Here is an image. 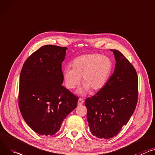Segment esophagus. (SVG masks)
<instances>
[{"label": "esophagus", "instance_id": "obj_1", "mask_svg": "<svg viewBox=\"0 0 155 155\" xmlns=\"http://www.w3.org/2000/svg\"><path fill=\"white\" fill-rule=\"evenodd\" d=\"M84 103V100L82 99V98H79L78 101V105H81Z\"/></svg>", "mask_w": 155, "mask_h": 155}]
</instances>
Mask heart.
I'll use <instances>...</instances> for the list:
<instances>
[{
	"instance_id": "b5f03b06",
	"label": "heart",
	"mask_w": 155,
	"mask_h": 155,
	"mask_svg": "<svg viewBox=\"0 0 155 155\" xmlns=\"http://www.w3.org/2000/svg\"><path fill=\"white\" fill-rule=\"evenodd\" d=\"M72 67L63 69L62 75L66 87L73 89L81 81L83 87L78 93L86 94L90 90L92 92L101 90L106 84L112 69V62L106 56L97 54L78 56L72 62Z\"/></svg>"
}]
</instances>
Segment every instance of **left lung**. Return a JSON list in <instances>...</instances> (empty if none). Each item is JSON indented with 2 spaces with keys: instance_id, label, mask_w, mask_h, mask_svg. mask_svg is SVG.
<instances>
[{
  "instance_id": "1",
  "label": "left lung",
  "mask_w": 155,
  "mask_h": 155,
  "mask_svg": "<svg viewBox=\"0 0 155 155\" xmlns=\"http://www.w3.org/2000/svg\"><path fill=\"white\" fill-rule=\"evenodd\" d=\"M110 51L116 61L114 72L105 86L85 102L92 135L104 139L116 136L129 122L138 99V76L135 68L120 52Z\"/></svg>"
}]
</instances>
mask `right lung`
<instances>
[{
  "label": "right lung",
  "instance_id": "obj_1",
  "mask_svg": "<svg viewBox=\"0 0 155 155\" xmlns=\"http://www.w3.org/2000/svg\"><path fill=\"white\" fill-rule=\"evenodd\" d=\"M66 47L45 45L25 62L20 77L18 105L26 123L41 135H54L77 107L78 97L62 86Z\"/></svg>",
  "mask_w": 155,
  "mask_h": 155
}]
</instances>
